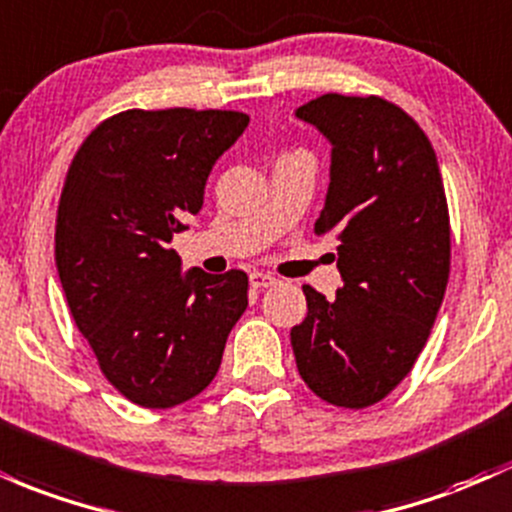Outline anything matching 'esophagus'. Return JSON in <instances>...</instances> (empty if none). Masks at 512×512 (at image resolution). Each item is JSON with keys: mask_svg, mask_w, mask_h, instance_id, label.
I'll return each instance as SVG.
<instances>
[{"mask_svg": "<svg viewBox=\"0 0 512 512\" xmlns=\"http://www.w3.org/2000/svg\"><path fill=\"white\" fill-rule=\"evenodd\" d=\"M277 284V277L267 272H250V286L252 289H267V286Z\"/></svg>", "mask_w": 512, "mask_h": 512, "instance_id": "obj_1", "label": "esophagus"}]
</instances>
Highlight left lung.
Returning <instances> with one entry per match:
<instances>
[{
	"mask_svg": "<svg viewBox=\"0 0 512 512\" xmlns=\"http://www.w3.org/2000/svg\"><path fill=\"white\" fill-rule=\"evenodd\" d=\"M330 143L318 235L338 240L333 301L303 286L308 313L291 328L308 389L367 408L406 379L445 299L449 213L423 128L381 97L323 94L296 109Z\"/></svg>",
	"mask_w": 512,
	"mask_h": 512,
	"instance_id": "left-lung-1",
	"label": "left lung"
}]
</instances>
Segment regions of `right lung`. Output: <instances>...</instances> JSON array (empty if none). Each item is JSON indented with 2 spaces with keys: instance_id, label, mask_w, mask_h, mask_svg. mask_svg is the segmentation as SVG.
Segmentation results:
<instances>
[{
  "instance_id": "obj_1",
  "label": "right lung",
  "mask_w": 512,
  "mask_h": 512,
  "mask_svg": "<svg viewBox=\"0 0 512 512\" xmlns=\"http://www.w3.org/2000/svg\"><path fill=\"white\" fill-rule=\"evenodd\" d=\"M247 123L240 111H121L67 170L55 223L67 306L109 384L143 408L204 391L247 308L245 272L182 274L170 247Z\"/></svg>"
}]
</instances>
